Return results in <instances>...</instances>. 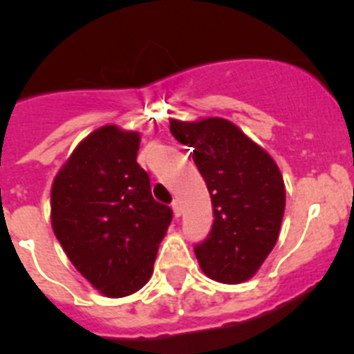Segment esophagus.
<instances>
[{"label":"esophagus","mask_w":354,"mask_h":354,"mask_svg":"<svg viewBox=\"0 0 354 354\" xmlns=\"http://www.w3.org/2000/svg\"><path fill=\"white\" fill-rule=\"evenodd\" d=\"M171 207H173L174 216L180 218V216H181V204H180V201H173V204H171Z\"/></svg>","instance_id":"34e87169"}]
</instances>
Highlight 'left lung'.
Instances as JSON below:
<instances>
[{
    "mask_svg": "<svg viewBox=\"0 0 354 354\" xmlns=\"http://www.w3.org/2000/svg\"><path fill=\"white\" fill-rule=\"evenodd\" d=\"M171 134L194 148L213 204V229L194 248L207 277L239 285L257 274L279 237L286 190L281 171L260 145L220 117L169 118Z\"/></svg>",
    "mask_w": 354,
    "mask_h": 354,
    "instance_id": "8db88e82",
    "label": "left lung"
}]
</instances>
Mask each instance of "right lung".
Listing matches in <instances>:
<instances>
[{
	"mask_svg": "<svg viewBox=\"0 0 354 354\" xmlns=\"http://www.w3.org/2000/svg\"><path fill=\"white\" fill-rule=\"evenodd\" d=\"M140 141V132L118 125L95 129L71 151L50 190L55 237L75 269L110 299L147 285L173 220L136 162Z\"/></svg>",
	"mask_w": 354,
	"mask_h": 354,
	"instance_id": "1",
	"label": "right lung"
}]
</instances>
